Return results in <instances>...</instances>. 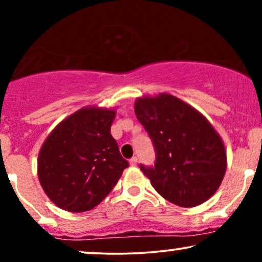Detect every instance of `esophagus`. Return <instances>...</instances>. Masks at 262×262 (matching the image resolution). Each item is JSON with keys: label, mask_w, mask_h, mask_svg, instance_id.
Segmentation results:
<instances>
[{"label": "esophagus", "mask_w": 262, "mask_h": 262, "mask_svg": "<svg viewBox=\"0 0 262 262\" xmlns=\"http://www.w3.org/2000/svg\"><path fill=\"white\" fill-rule=\"evenodd\" d=\"M129 164H130L132 166H137V164H138V158H137V156L132 158L130 160H129Z\"/></svg>", "instance_id": "esophagus-1"}]
</instances>
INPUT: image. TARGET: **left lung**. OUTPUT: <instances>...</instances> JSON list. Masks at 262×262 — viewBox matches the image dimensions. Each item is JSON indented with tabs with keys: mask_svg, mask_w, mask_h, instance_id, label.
Segmentation results:
<instances>
[{
	"mask_svg": "<svg viewBox=\"0 0 262 262\" xmlns=\"http://www.w3.org/2000/svg\"><path fill=\"white\" fill-rule=\"evenodd\" d=\"M134 110L154 145V165H140L152 187L180 207L206 202L227 169V152L217 132L194 108L166 93L139 98Z\"/></svg>",
	"mask_w": 262,
	"mask_h": 262,
	"instance_id": "obj_1",
	"label": "left lung"
}]
</instances>
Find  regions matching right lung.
<instances>
[{"label":"right lung","instance_id":"add662e5","mask_svg":"<svg viewBox=\"0 0 262 262\" xmlns=\"http://www.w3.org/2000/svg\"><path fill=\"white\" fill-rule=\"evenodd\" d=\"M114 111L82 108L50 133L38 158L41 187L68 212L95 208L129 166L111 134Z\"/></svg>","mask_w":262,"mask_h":262}]
</instances>
